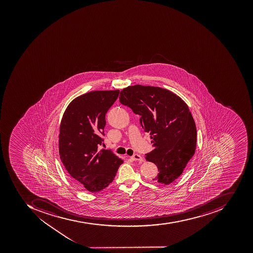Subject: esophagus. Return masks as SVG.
Returning <instances> with one entry per match:
<instances>
[{"mask_svg":"<svg viewBox=\"0 0 253 253\" xmlns=\"http://www.w3.org/2000/svg\"><path fill=\"white\" fill-rule=\"evenodd\" d=\"M131 160H134V161H138V162H142L144 161V159L142 156H139V155L135 154L134 156H131Z\"/></svg>","mask_w":253,"mask_h":253,"instance_id":"esophagus-1","label":"esophagus"}]
</instances>
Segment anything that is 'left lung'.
Instances as JSON below:
<instances>
[{
	"label": "left lung",
	"instance_id": "8db88e82",
	"mask_svg": "<svg viewBox=\"0 0 253 253\" xmlns=\"http://www.w3.org/2000/svg\"><path fill=\"white\" fill-rule=\"evenodd\" d=\"M119 100L141 116V126L150 134L154 149L145 160L160 169L153 180L164 185L176 180L197 146L195 122L187 104L170 90L139 84L124 88Z\"/></svg>",
	"mask_w": 253,
	"mask_h": 253
}]
</instances>
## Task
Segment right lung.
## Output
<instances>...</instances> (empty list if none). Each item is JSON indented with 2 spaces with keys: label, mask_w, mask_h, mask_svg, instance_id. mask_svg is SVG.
<instances>
[{
  "label": "right lung",
  "mask_w": 253,
  "mask_h": 253,
  "mask_svg": "<svg viewBox=\"0 0 253 253\" xmlns=\"http://www.w3.org/2000/svg\"><path fill=\"white\" fill-rule=\"evenodd\" d=\"M119 90H95L76 97L67 106L59 126V153L78 187L91 193L105 188L124 160L110 150L99 151L105 115Z\"/></svg>",
  "instance_id": "add662e5"
}]
</instances>
